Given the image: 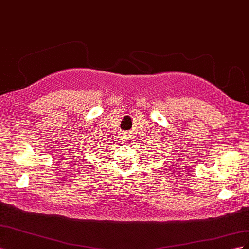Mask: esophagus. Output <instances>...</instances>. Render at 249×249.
Masks as SVG:
<instances>
[{"instance_id":"34e87169","label":"esophagus","mask_w":249,"mask_h":249,"mask_svg":"<svg viewBox=\"0 0 249 249\" xmlns=\"http://www.w3.org/2000/svg\"><path fill=\"white\" fill-rule=\"evenodd\" d=\"M123 137H124V141H127V140H130V134L126 132V133H124V136H123Z\"/></svg>"}]
</instances>
